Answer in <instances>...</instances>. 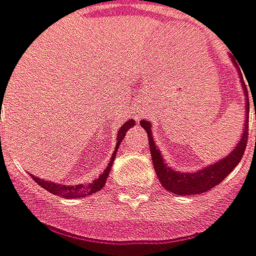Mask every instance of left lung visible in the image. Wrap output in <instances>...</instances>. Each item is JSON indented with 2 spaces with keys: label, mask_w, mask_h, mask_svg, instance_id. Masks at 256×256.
<instances>
[{
  "label": "left lung",
  "mask_w": 256,
  "mask_h": 256,
  "mask_svg": "<svg viewBox=\"0 0 256 256\" xmlns=\"http://www.w3.org/2000/svg\"><path fill=\"white\" fill-rule=\"evenodd\" d=\"M232 62L236 64V67H238V64L236 62L234 56H231ZM238 72H240V78H241V84L244 88L245 96H246V105H245V110H246V119H245V128L244 134L241 136V140L237 144V147L231 151L230 154L226 158H223L222 161L216 162L213 165H208V168H203L202 171L194 172V174H185V172H175L171 170L166 164H164V160L161 157L160 151H158L156 142L152 140L151 136V124L147 120L140 122L142 126L147 134H148V140H150V152L151 158H152V164L156 168V174H157L160 182L162 184V186L170 190L172 194H204L210 190L212 188H214L216 185H218L220 182H223L226 176L230 174L238 162L241 161V158L244 156V150L246 148V142H248V122H250V99H248V91L245 86V81L242 76H241V70L238 67Z\"/></svg>",
  "instance_id": "obj_1"
}]
</instances>
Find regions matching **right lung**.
Masks as SVG:
<instances>
[{
    "instance_id": "right-lung-1",
    "label": "right lung",
    "mask_w": 256,
    "mask_h": 256,
    "mask_svg": "<svg viewBox=\"0 0 256 256\" xmlns=\"http://www.w3.org/2000/svg\"><path fill=\"white\" fill-rule=\"evenodd\" d=\"M134 126V122L133 120H128L126 122L123 126L119 130V133H118V144H116V150H114V156H112V160H110V162L108 164V168H106L105 171L102 172L100 175H99V178L94 182V184H90V185H77V186H66V185H60V184H54V182H50V180H43L40 178H36L34 175H32V178L34 182H38V185H40L43 189H46L48 192L50 194H56V196H62V198H68V199H76V198H84V196H88V194H95V192H99L102 188L105 186V182L106 179H108V175H109V172H110V168H112V164H114V154H116V151L119 148V144L123 140V137L126 134V132H128V128H133Z\"/></svg>"
}]
</instances>
